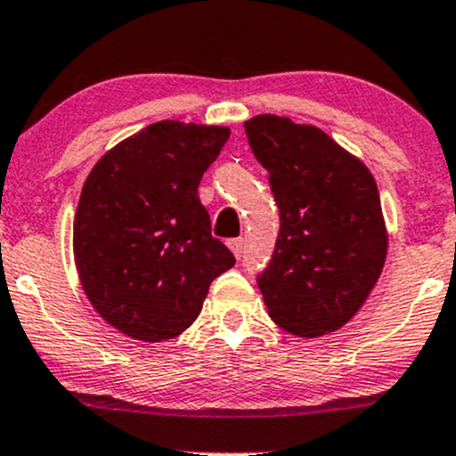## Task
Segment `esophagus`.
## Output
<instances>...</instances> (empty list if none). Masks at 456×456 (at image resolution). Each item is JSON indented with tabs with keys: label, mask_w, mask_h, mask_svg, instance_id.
<instances>
[{
	"label": "esophagus",
	"mask_w": 456,
	"mask_h": 456,
	"mask_svg": "<svg viewBox=\"0 0 456 456\" xmlns=\"http://www.w3.org/2000/svg\"><path fill=\"white\" fill-rule=\"evenodd\" d=\"M228 248L232 249V254L237 256V258H240V256H243L245 240H243V239H230V240H228Z\"/></svg>",
	"instance_id": "1"
}]
</instances>
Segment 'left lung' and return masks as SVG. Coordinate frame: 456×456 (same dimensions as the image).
Returning <instances> with one entry per match:
<instances>
[{"label": "left lung", "mask_w": 456, "mask_h": 456, "mask_svg": "<svg viewBox=\"0 0 456 456\" xmlns=\"http://www.w3.org/2000/svg\"><path fill=\"white\" fill-rule=\"evenodd\" d=\"M245 134L280 208L275 251L258 275L269 315L307 339L333 333L362 307L387 260L376 179L320 127L258 115Z\"/></svg>", "instance_id": "obj_1"}]
</instances>
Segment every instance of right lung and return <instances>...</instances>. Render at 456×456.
Masks as SVG:
<instances>
[{
	"instance_id": "right-lung-1",
	"label": "right lung",
	"mask_w": 456,
	"mask_h": 456,
	"mask_svg": "<svg viewBox=\"0 0 456 456\" xmlns=\"http://www.w3.org/2000/svg\"><path fill=\"white\" fill-rule=\"evenodd\" d=\"M228 138L222 126L158 121L102 155L85 181L74 260L95 312L123 335H181L211 281L234 266L198 198Z\"/></svg>"
}]
</instances>
